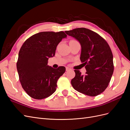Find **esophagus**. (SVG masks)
<instances>
[{"label": "esophagus", "instance_id": "1", "mask_svg": "<svg viewBox=\"0 0 130 130\" xmlns=\"http://www.w3.org/2000/svg\"><path fill=\"white\" fill-rule=\"evenodd\" d=\"M66 71H67V72L69 71V70H71V68H70L68 67H67L66 68Z\"/></svg>", "mask_w": 130, "mask_h": 130}]
</instances>
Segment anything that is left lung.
Instances as JSON below:
<instances>
[{"label": "left lung", "instance_id": "obj_1", "mask_svg": "<svg viewBox=\"0 0 130 130\" xmlns=\"http://www.w3.org/2000/svg\"><path fill=\"white\" fill-rule=\"evenodd\" d=\"M65 32L80 42V60L87 71L83 75L80 70H74L75 76L71 81L72 86L87 95H99L107 87L114 71L113 54L109 45L99 34L84 27Z\"/></svg>", "mask_w": 130, "mask_h": 130}]
</instances>
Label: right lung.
Segmentation results:
<instances>
[{
  "mask_svg": "<svg viewBox=\"0 0 130 130\" xmlns=\"http://www.w3.org/2000/svg\"><path fill=\"white\" fill-rule=\"evenodd\" d=\"M67 36L63 31H44L32 35L23 43L17 69L22 87L30 97L43 99L55 92L57 80L66 68H53L48 65V61L55 56L58 43Z\"/></svg>",
  "mask_w": 130,
  "mask_h": 130,
  "instance_id": "1",
  "label": "right lung"
}]
</instances>
